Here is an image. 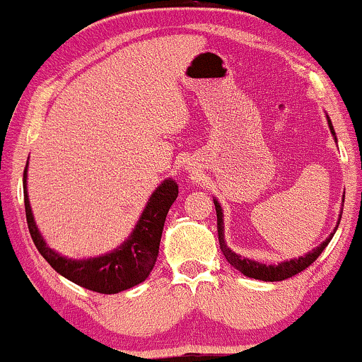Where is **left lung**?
Returning a JSON list of instances; mask_svg holds the SVG:
<instances>
[{"label":"left lung","instance_id":"8db88e82","mask_svg":"<svg viewBox=\"0 0 362 362\" xmlns=\"http://www.w3.org/2000/svg\"><path fill=\"white\" fill-rule=\"evenodd\" d=\"M329 128L332 134L335 136L334 133V128H332V123H330L329 119ZM344 202V200H342ZM214 206H216V214H217V236H219V245H221V251L224 252L226 259L229 261L230 264H233L234 268L238 269V272H241L243 275L250 276V278H255V280H263V281H281V280H286V278L297 275V273L303 272V269L310 267V264L315 261L319 256L322 255V251L325 250V246L329 245L330 239H332L334 233H335V228L334 233L330 234V236L325 239L324 243H322L320 246H317L315 250H312L308 255L302 256V258L298 259H290V261H283L280 264H261L258 261H252V259H247V258H241V256L236 255V252H233L229 250L228 246H226V241H224V223H223V209H221L219 202L214 200ZM342 216V214H341ZM341 216H339V221H337V226L341 223Z\"/></svg>","mask_w":362,"mask_h":362}]
</instances>
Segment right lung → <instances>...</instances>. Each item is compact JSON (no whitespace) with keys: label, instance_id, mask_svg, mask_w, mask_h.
Instances as JSON below:
<instances>
[{"label":"right lung","instance_id":"obj_1","mask_svg":"<svg viewBox=\"0 0 362 362\" xmlns=\"http://www.w3.org/2000/svg\"><path fill=\"white\" fill-rule=\"evenodd\" d=\"M23 195L30 236H32L38 252L47 259V263L57 273L87 290L98 291V293H117V291L128 290L138 283L145 281L153 269L155 261L158 258L165 219H167L168 209L172 207L178 195V185L173 180H165L155 190L139 217L132 238L123 246H119L110 255L82 261L67 259L57 255L43 241L37 226H35L28 202L27 167L23 172Z\"/></svg>","mask_w":362,"mask_h":362}]
</instances>
